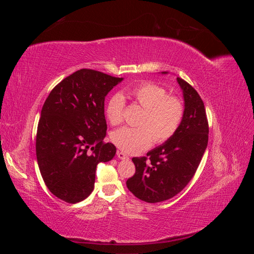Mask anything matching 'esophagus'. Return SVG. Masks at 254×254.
<instances>
[{"instance_id": "obj_1", "label": "esophagus", "mask_w": 254, "mask_h": 254, "mask_svg": "<svg viewBox=\"0 0 254 254\" xmlns=\"http://www.w3.org/2000/svg\"><path fill=\"white\" fill-rule=\"evenodd\" d=\"M117 155H118V158H119V159H121V160H126V159H129V157L126 155L125 152L120 151V150L117 152Z\"/></svg>"}]
</instances>
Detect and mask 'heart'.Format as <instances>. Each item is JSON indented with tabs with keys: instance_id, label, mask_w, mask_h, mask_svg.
<instances>
[{
	"instance_id": "obj_1",
	"label": "heart",
	"mask_w": 254,
	"mask_h": 254,
	"mask_svg": "<svg viewBox=\"0 0 254 254\" xmlns=\"http://www.w3.org/2000/svg\"><path fill=\"white\" fill-rule=\"evenodd\" d=\"M128 96L139 104L143 112L139 127H122L112 132L111 139L119 148L126 152H137L148 148L153 140L162 144L178 132L184 119V104L181 98L167 95L162 86L144 81L128 91ZM125 98L121 94L110 97L106 106L107 119L112 125L123 121Z\"/></svg>"
}]
</instances>
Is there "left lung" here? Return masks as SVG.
<instances>
[{
    "label": "left lung",
    "instance_id": "obj_1",
    "mask_svg": "<svg viewBox=\"0 0 254 254\" xmlns=\"http://www.w3.org/2000/svg\"><path fill=\"white\" fill-rule=\"evenodd\" d=\"M177 81L186 109L178 132L147 157L132 158L135 173L126 182L128 190L146 202H161L180 193L194 177L207 146L209 123L202 99L189 82L180 77Z\"/></svg>",
    "mask_w": 254,
    "mask_h": 254
}]
</instances>
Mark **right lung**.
Returning <instances> with one entry per match:
<instances>
[{
	"label": "right lung",
	"mask_w": 254,
	"mask_h": 254,
	"mask_svg": "<svg viewBox=\"0 0 254 254\" xmlns=\"http://www.w3.org/2000/svg\"><path fill=\"white\" fill-rule=\"evenodd\" d=\"M123 80L81 68L61 80L45 99L38 123L36 155L45 186L67 203L94 189L96 166L117 152L105 143V97Z\"/></svg>",
	"instance_id": "add662e5"
}]
</instances>
